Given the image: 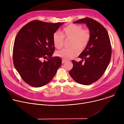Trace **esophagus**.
<instances>
[{
  "mask_svg": "<svg viewBox=\"0 0 124 124\" xmlns=\"http://www.w3.org/2000/svg\"><path fill=\"white\" fill-rule=\"evenodd\" d=\"M67 62V60H65V59H62V63L63 64V63H65V62Z\"/></svg>",
  "mask_w": 124,
  "mask_h": 124,
  "instance_id": "1",
  "label": "esophagus"
}]
</instances>
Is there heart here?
I'll use <instances>...</instances> for the list:
<instances>
[{"label": "heart", "mask_w": 124, "mask_h": 124, "mask_svg": "<svg viewBox=\"0 0 124 124\" xmlns=\"http://www.w3.org/2000/svg\"><path fill=\"white\" fill-rule=\"evenodd\" d=\"M71 39L69 47L56 52V55L65 59L75 57L78 54L79 51L85 50L89 43L90 32L88 29H83L80 25L70 24L63 28L61 34L55 32L52 40L55 47L60 49L63 46L64 39Z\"/></svg>", "instance_id": "b5f03b06"}]
</instances>
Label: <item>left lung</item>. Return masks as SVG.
Listing matches in <instances>:
<instances>
[{
  "label": "left lung",
  "mask_w": 124,
  "mask_h": 124,
  "mask_svg": "<svg viewBox=\"0 0 124 124\" xmlns=\"http://www.w3.org/2000/svg\"><path fill=\"white\" fill-rule=\"evenodd\" d=\"M73 23H86L90 39L86 48L78 56L82 61H72L73 66L69 74L76 82L89 85L98 80L108 65L112 55L110 39L106 29L93 19L85 17Z\"/></svg>",
  "instance_id": "obj_1"
}]
</instances>
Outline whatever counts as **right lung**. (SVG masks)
I'll return each instance as SVG.
<instances>
[{"mask_svg": "<svg viewBox=\"0 0 124 124\" xmlns=\"http://www.w3.org/2000/svg\"><path fill=\"white\" fill-rule=\"evenodd\" d=\"M62 24L34 20L18 32L13 48V62L29 85L35 87L46 85L61 65L60 57H52L55 51L52 37Z\"/></svg>", "mask_w": 124, "mask_h": 124, "instance_id": "add662e5", "label": "right lung"}]
</instances>
